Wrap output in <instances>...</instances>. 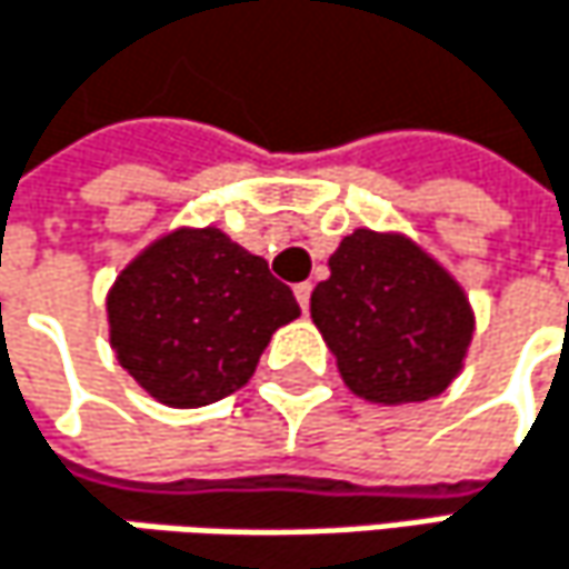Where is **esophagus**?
I'll list each match as a JSON object with an SVG mask.
<instances>
[{"instance_id":"34e87169","label":"esophagus","mask_w":569,"mask_h":569,"mask_svg":"<svg viewBox=\"0 0 569 569\" xmlns=\"http://www.w3.org/2000/svg\"><path fill=\"white\" fill-rule=\"evenodd\" d=\"M296 302H299V309L302 312H309V296H312V283H296Z\"/></svg>"}]
</instances>
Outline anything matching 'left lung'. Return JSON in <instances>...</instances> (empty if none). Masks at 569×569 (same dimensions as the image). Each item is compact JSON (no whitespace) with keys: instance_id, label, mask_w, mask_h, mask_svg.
Here are the masks:
<instances>
[{"instance_id":"8db88e82","label":"left lung","mask_w":569,"mask_h":569,"mask_svg":"<svg viewBox=\"0 0 569 569\" xmlns=\"http://www.w3.org/2000/svg\"><path fill=\"white\" fill-rule=\"evenodd\" d=\"M309 312L339 372L369 401H425L451 386L475 316L455 283L411 240L356 230L329 257Z\"/></svg>"}]
</instances>
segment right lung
I'll return each mask as SVG.
<instances>
[{"label":"right lung","instance_id":"add662e5","mask_svg":"<svg viewBox=\"0 0 569 569\" xmlns=\"http://www.w3.org/2000/svg\"><path fill=\"white\" fill-rule=\"evenodd\" d=\"M296 316L292 289L267 260L213 227L158 240L108 296L118 362L173 408L243 389L270 336Z\"/></svg>","mask_w":569,"mask_h":569}]
</instances>
